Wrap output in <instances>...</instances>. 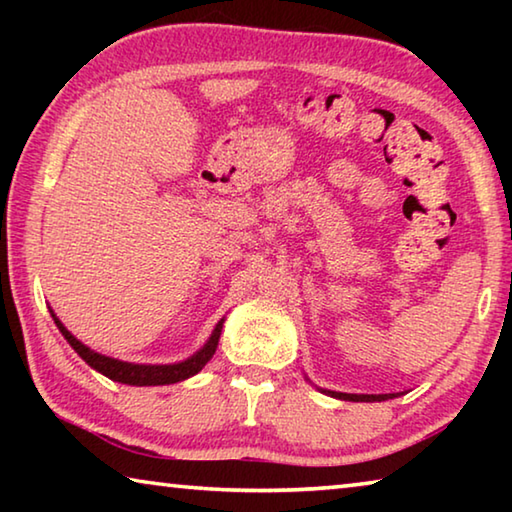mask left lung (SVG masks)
<instances>
[{
  "mask_svg": "<svg viewBox=\"0 0 512 512\" xmlns=\"http://www.w3.org/2000/svg\"><path fill=\"white\" fill-rule=\"evenodd\" d=\"M329 395L339 397V400H348V402H384V400H388V397H395V393H388V395H352V393H334V391H329Z\"/></svg>",
  "mask_w": 512,
  "mask_h": 512,
  "instance_id": "left-lung-1",
  "label": "left lung"
}]
</instances>
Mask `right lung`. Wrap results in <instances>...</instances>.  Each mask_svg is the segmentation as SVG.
<instances>
[{
    "instance_id": "1",
    "label": "right lung",
    "mask_w": 512,
    "mask_h": 512,
    "mask_svg": "<svg viewBox=\"0 0 512 512\" xmlns=\"http://www.w3.org/2000/svg\"><path fill=\"white\" fill-rule=\"evenodd\" d=\"M51 316H54L56 325H58L60 332H63L67 343L72 345L76 352H79V357L85 363H88V366H92L94 370H99L101 375H106L112 381H121V384H131V386L176 384V381H183L187 377L196 375L198 370H203L205 363L210 361L212 354L216 352V345H219V336H221V327H223V320H221V323L214 327L210 341L203 345V350H198L194 357H189L187 361L169 363V366H140V363H126V361H119V359L103 357V354L85 348V345L79 339H74V336L67 332L65 325L56 318V314H51Z\"/></svg>"
}]
</instances>
